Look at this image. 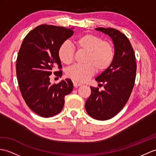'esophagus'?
Here are the masks:
<instances>
[{
	"label": "esophagus",
	"mask_w": 156,
	"mask_h": 156,
	"mask_svg": "<svg viewBox=\"0 0 156 156\" xmlns=\"http://www.w3.org/2000/svg\"><path fill=\"white\" fill-rule=\"evenodd\" d=\"M73 85L74 87H78V86H81L82 84H80V83H78L77 82H73Z\"/></svg>",
	"instance_id": "1"
}]
</instances>
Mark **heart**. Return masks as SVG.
<instances>
[{
  "label": "heart",
  "instance_id": "b5f03b06",
  "mask_svg": "<svg viewBox=\"0 0 156 156\" xmlns=\"http://www.w3.org/2000/svg\"><path fill=\"white\" fill-rule=\"evenodd\" d=\"M74 45L78 51L86 52L84 64H76L68 68L66 76L74 81L82 82L95 73L106 70L110 66L115 56L114 47L112 42L103 41L96 34L88 33L78 37ZM75 50L69 42L62 43L58 50V56L64 64L69 65L74 60Z\"/></svg>",
  "mask_w": 156,
  "mask_h": 156
}]
</instances>
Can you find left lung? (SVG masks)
<instances>
[{"mask_svg":"<svg viewBox=\"0 0 156 156\" xmlns=\"http://www.w3.org/2000/svg\"><path fill=\"white\" fill-rule=\"evenodd\" d=\"M96 30L110 36L115 47L110 66L96 78L104 90L90 86L91 94L85 104L90 117L104 121L114 117L127 103L134 86L137 65L134 50L125 34L112 28Z\"/></svg>","mask_w":156,"mask_h":156,"instance_id":"8db88e82","label":"left lung"}]
</instances>
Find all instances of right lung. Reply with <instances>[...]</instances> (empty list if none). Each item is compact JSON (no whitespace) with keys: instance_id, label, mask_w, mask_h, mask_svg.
I'll return each mask as SVG.
<instances>
[{"instance_id":"obj_1","label":"right lung","mask_w":156,"mask_h":156,"mask_svg":"<svg viewBox=\"0 0 156 156\" xmlns=\"http://www.w3.org/2000/svg\"><path fill=\"white\" fill-rule=\"evenodd\" d=\"M74 32L53 25L41 24L24 38L18 54L16 70L22 96L27 106L44 118L52 117L62 111L64 97L72 91L70 79L51 84L50 75L58 77L62 71L58 50L62 43L71 37Z\"/></svg>"}]
</instances>
